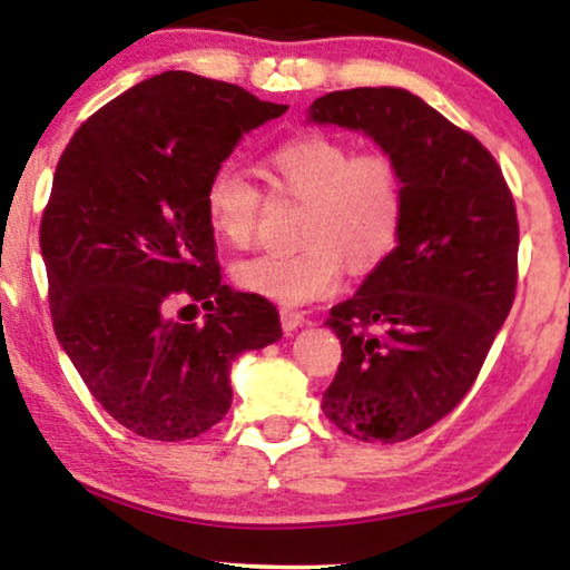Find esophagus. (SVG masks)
<instances>
[{
  "label": "esophagus",
  "mask_w": 570,
  "mask_h": 570,
  "mask_svg": "<svg viewBox=\"0 0 570 570\" xmlns=\"http://www.w3.org/2000/svg\"><path fill=\"white\" fill-rule=\"evenodd\" d=\"M278 315H282V325H284L286 333H292L299 325H304V312H299V309L282 307V309H278Z\"/></svg>",
  "instance_id": "esophagus-1"
}]
</instances>
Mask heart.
<instances>
[{
	"mask_svg": "<svg viewBox=\"0 0 570 570\" xmlns=\"http://www.w3.org/2000/svg\"><path fill=\"white\" fill-rule=\"evenodd\" d=\"M276 194L304 204L302 250L255 255L235 263L245 292L284 304L333 294L343 268L366 276L395 253L405 227L407 190L400 163L387 151H356L327 134L292 136L263 157ZM263 196L235 165H219L204 186V216L212 235L229 247H250Z\"/></svg>",
	"mask_w": 570,
	"mask_h": 570,
	"instance_id": "heart-1",
	"label": "heart"
}]
</instances>
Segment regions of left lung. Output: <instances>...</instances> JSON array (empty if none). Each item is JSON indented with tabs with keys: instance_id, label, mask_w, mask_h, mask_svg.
<instances>
[{
	"instance_id": "8db88e82",
	"label": "left lung",
	"mask_w": 570,
	"mask_h": 570,
	"mask_svg": "<svg viewBox=\"0 0 570 570\" xmlns=\"http://www.w3.org/2000/svg\"><path fill=\"white\" fill-rule=\"evenodd\" d=\"M309 121L362 128L403 170L395 253L327 317L343 362L323 411L358 442H405L462 403L514 304V196L475 136L407 90L327 92Z\"/></svg>"
}]
</instances>
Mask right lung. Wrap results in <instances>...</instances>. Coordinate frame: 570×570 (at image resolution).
Masks as SVG:
<instances>
[{
  "label": "right lung",
  "instance_id": "obj_1",
  "mask_svg": "<svg viewBox=\"0 0 570 570\" xmlns=\"http://www.w3.org/2000/svg\"><path fill=\"white\" fill-rule=\"evenodd\" d=\"M282 114L237 85L165 71L87 118L56 165L41 216L56 338L102 411L144 439L219 423L235 356L282 338L274 304L222 284L204 216L208 175ZM178 298L202 301L205 323L167 318Z\"/></svg>",
  "mask_w": 570,
  "mask_h": 570
}]
</instances>
